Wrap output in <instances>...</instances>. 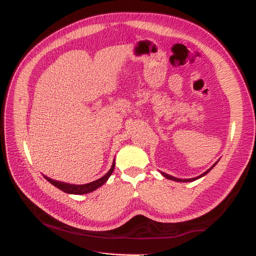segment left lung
<instances>
[{
    "mask_svg": "<svg viewBox=\"0 0 256 256\" xmlns=\"http://www.w3.org/2000/svg\"><path fill=\"white\" fill-rule=\"evenodd\" d=\"M219 161V160H218ZM218 161L216 162V164L209 168V170H207L206 172H204L202 175H200V176H198V177H194V178H189V180H180V178H176V177H173V176H171V175H168V174H166V173H164V172H161V174L164 175L166 178H168V180H174V182H194V180H198V178H200V177H203V176H205L207 173H209V171H210V170L218 164Z\"/></svg>",
    "mask_w": 256,
    "mask_h": 256,
    "instance_id": "1",
    "label": "left lung"
}]
</instances>
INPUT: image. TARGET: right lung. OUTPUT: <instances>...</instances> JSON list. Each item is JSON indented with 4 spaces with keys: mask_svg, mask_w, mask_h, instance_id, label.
<instances>
[{
    "mask_svg": "<svg viewBox=\"0 0 256 256\" xmlns=\"http://www.w3.org/2000/svg\"><path fill=\"white\" fill-rule=\"evenodd\" d=\"M114 166H115V161H113L110 171L108 172L106 175H104L102 178H99V180H94V182L85 184H67V182H58V180H52V178H49L47 176H44V178L50 184L56 186V188H58L60 190L64 191L66 193H69V194H85V193H90L92 191L98 189L99 187H102V186L108 180H109V177L112 175V173L114 171Z\"/></svg>",
    "mask_w": 256,
    "mask_h": 256,
    "instance_id": "add662e5",
    "label": "right lung"
}]
</instances>
